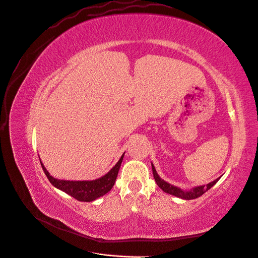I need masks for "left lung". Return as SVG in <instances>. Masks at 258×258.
Instances as JSON below:
<instances>
[{"instance_id":"left-lung-1","label":"left lung","mask_w":258,"mask_h":258,"mask_svg":"<svg viewBox=\"0 0 258 258\" xmlns=\"http://www.w3.org/2000/svg\"><path fill=\"white\" fill-rule=\"evenodd\" d=\"M152 167H153V173H154L155 181H156L157 185L162 189V190L167 192V194H169V195L175 196V197L181 198V199H185V200H192V199H197V198L201 197L202 195H204L207 190H209V189H210L216 182H218V181L220 180V178L216 179V180H214L213 182L207 184L206 186H205V185H204V186H198V187L191 189L190 191H183V190H181L180 188L175 187V186H173V185H170L169 183L165 182L164 180H162V179L159 177V175H158V173H157V171H156V168H155V166H154L153 164H152Z\"/></svg>"}]
</instances>
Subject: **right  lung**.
<instances>
[{
	"label": "right lung",
	"mask_w": 258,
	"mask_h": 258,
	"mask_svg": "<svg viewBox=\"0 0 258 258\" xmlns=\"http://www.w3.org/2000/svg\"><path fill=\"white\" fill-rule=\"evenodd\" d=\"M123 156L124 155H122L120 160L117 162V164L105 175H103V177L100 179L94 180V181H67V180L55 179L48 172V170L43 165L40 159L39 161H40V165H42L47 175V178L49 179L50 183L53 186H55L56 188L60 189V190L73 197L77 201L92 202L94 200L104 196L105 194H107L111 190L117 179L120 165L122 163V160H123Z\"/></svg>",
	"instance_id": "add662e5"
}]
</instances>
